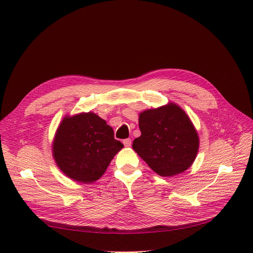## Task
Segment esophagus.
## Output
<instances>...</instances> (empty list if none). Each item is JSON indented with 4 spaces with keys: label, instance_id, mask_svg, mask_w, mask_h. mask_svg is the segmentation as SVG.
Segmentation results:
<instances>
[{
    "label": "esophagus",
    "instance_id": "1",
    "mask_svg": "<svg viewBox=\"0 0 253 253\" xmlns=\"http://www.w3.org/2000/svg\"><path fill=\"white\" fill-rule=\"evenodd\" d=\"M124 144H125V147H126V148H128V147H131V144H132V140L129 139V138H127V139H125L124 141Z\"/></svg>",
    "mask_w": 253,
    "mask_h": 253
}]
</instances>
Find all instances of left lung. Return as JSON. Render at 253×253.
<instances>
[{"mask_svg":"<svg viewBox=\"0 0 253 253\" xmlns=\"http://www.w3.org/2000/svg\"><path fill=\"white\" fill-rule=\"evenodd\" d=\"M141 135L133 141V150L151 169L164 177H172L193 165L200 137L186 112L169 102L139 114Z\"/></svg>","mask_w":253,"mask_h":253,"instance_id":"1","label":"left lung"}]
</instances>
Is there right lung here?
Segmentation results:
<instances>
[{
  "mask_svg": "<svg viewBox=\"0 0 253 253\" xmlns=\"http://www.w3.org/2000/svg\"><path fill=\"white\" fill-rule=\"evenodd\" d=\"M124 148L113 128L95 113L67 115L53 137L52 157L62 173L75 181L91 183L108 169Z\"/></svg>",
  "mask_w": 253,
  "mask_h": 253,
  "instance_id": "right-lung-1",
  "label": "right lung"
}]
</instances>
